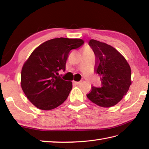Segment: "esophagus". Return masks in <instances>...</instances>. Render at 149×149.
<instances>
[{"mask_svg": "<svg viewBox=\"0 0 149 149\" xmlns=\"http://www.w3.org/2000/svg\"><path fill=\"white\" fill-rule=\"evenodd\" d=\"M74 83L75 84H79L81 83V81H74Z\"/></svg>", "mask_w": 149, "mask_h": 149, "instance_id": "34e87169", "label": "esophagus"}]
</instances>
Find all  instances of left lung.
<instances>
[{"instance_id": "1", "label": "left lung", "mask_w": 149, "mask_h": 149, "mask_svg": "<svg viewBox=\"0 0 149 149\" xmlns=\"http://www.w3.org/2000/svg\"><path fill=\"white\" fill-rule=\"evenodd\" d=\"M89 45L96 56L95 72L101 85L92 86L87 97L103 107L116 105L125 95L131 84V70L124 57L111 45L90 40Z\"/></svg>"}]
</instances>
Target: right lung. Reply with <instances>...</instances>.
<instances>
[{"instance_id": "add662e5", "label": "right lung", "mask_w": 149, "mask_h": 149, "mask_svg": "<svg viewBox=\"0 0 149 149\" xmlns=\"http://www.w3.org/2000/svg\"><path fill=\"white\" fill-rule=\"evenodd\" d=\"M84 43L81 39L59 38L41 44L24 63L21 86L30 102L42 110H50L65 102L72 88L71 81L62 79L70 52Z\"/></svg>"}]
</instances>
